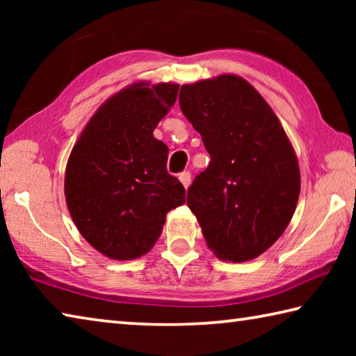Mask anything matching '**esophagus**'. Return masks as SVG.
Wrapping results in <instances>:
<instances>
[{"mask_svg":"<svg viewBox=\"0 0 356 356\" xmlns=\"http://www.w3.org/2000/svg\"><path fill=\"white\" fill-rule=\"evenodd\" d=\"M179 180L182 182V185L185 186V188H188L190 184H191V172L190 171H184L179 174Z\"/></svg>","mask_w":356,"mask_h":356,"instance_id":"1","label":"esophagus"}]
</instances>
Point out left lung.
Segmentation results:
<instances>
[{
    "instance_id": "obj_1",
    "label": "left lung",
    "mask_w": 356,
    "mask_h": 356,
    "mask_svg": "<svg viewBox=\"0 0 356 356\" xmlns=\"http://www.w3.org/2000/svg\"><path fill=\"white\" fill-rule=\"evenodd\" d=\"M179 104L210 154L186 204L216 257L251 261L282 236L297 207L300 170L292 144L242 76L184 84Z\"/></svg>"
}]
</instances>
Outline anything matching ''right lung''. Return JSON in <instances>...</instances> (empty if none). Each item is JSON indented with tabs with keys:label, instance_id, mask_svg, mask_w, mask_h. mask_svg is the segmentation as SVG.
Here are the masks:
<instances>
[{
	"label": "right lung",
	"instance_id": "1",
	"mask_svg": "<svg viewBox=\"0 0 356 356\" xmlns=\"http://www.w3.org/2000/svg\"><path fill=\"white\" fill-rule=\"evenodd\" d=\"M179 84L134 83L102 105L81 131L65 168L64 193L86 242L110 259L131 261L159 240L185 188L166 171L168 146L154 130Z\"/></svg>",
	"mask_w": 356,
	"mask_h": 356
}]
</instances>
